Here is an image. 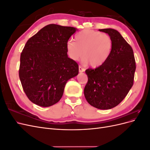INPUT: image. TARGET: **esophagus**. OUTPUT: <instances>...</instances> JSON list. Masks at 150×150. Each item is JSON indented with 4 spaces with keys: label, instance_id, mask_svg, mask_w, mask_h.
<instances>
[{
    "label": "esophagus",
    "instance_id": "1",
    "mask_svg": "<svg viewBox=\"0 0 150 150\" xmlns=\"http://www.w3.org/2000/svg\"><path fill=\"white\" fill-rule=\"evenodd\" d=\"M85 71V69L84 68H83V67H82L81 66H79V71L80 72H84Z\"/></svg>",
    "mask_w": 150,
    "mask_h": 150
}]
</instances>
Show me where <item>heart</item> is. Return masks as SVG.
Returning <instances> with one entry per match:
<instances>
[{"instance_id":"1","label":"heart","mask_w":150,"mask_h":150,"mask_svg":"<svg viewBox=\"0 0 150 150\" xmlns=\"http://www.w3.org/2000/svg\"><path fill=\"white\" fill-rule=\"evenodd\" d=\"M112 48V40L110 35L101 32L86 29L75 37V42L68 40L66 49L73 61L84 57V64L89 63L92 67L103 65L110 57Z\"/></svg>"}]
</instances>
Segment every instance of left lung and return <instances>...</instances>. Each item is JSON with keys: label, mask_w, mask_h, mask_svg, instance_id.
<instances>
[{"label": "left lung", "mask_w": 150, "mask_h": 150, "mask_svg": "<svg viewBox=\"0 0 150 150\" xmlns=\"http://www.w3.org/2000/svg\"><path fill=\"white\" fill-rule=\"evenodd\" d=\"M112 40V48L105 63L95 69L86 70L88 81L84 94L91 105L109 110L123 100L132 88L136 62L132 47L113 29H99Z\"/></svg>", "instance_id": "obj_1"}]
</instances>
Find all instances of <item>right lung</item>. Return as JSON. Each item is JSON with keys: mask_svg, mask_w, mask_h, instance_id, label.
I'll return each mask as SVG.
<instances>
[{"mask_svg": "<svg viewBox=\"0 0 150 150\" xmlns=\"http://www.w3.org/2000/svg\"><path fill=\"white\" fill-rule=\"evenodd\" d=\"M76 28L51 24L26 42L21 54L19 78L29 100L51 106L62 96L69 79L78 74L79 66L67 56L66 44Z\"/></svg>", "mask_w": 150, "mask_h": 150, "instance_id": "right-lung-1", "label": "right lung"}]
</instances>
